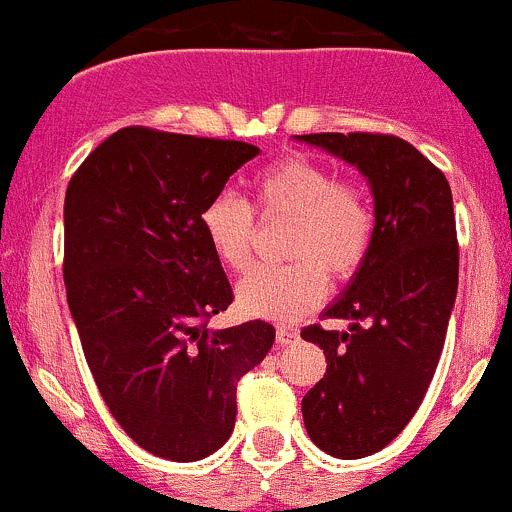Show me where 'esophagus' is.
I'll use <instances>...</instances> for the list:
<instances>
[{"instance_id": "esophagus-1", "label": "esophagus", "mask_w": 512, "mask_h": 512, "mask_svg": "<svg viewBox=\"0 0 512 512\" xmlns=\"http://www.w3.org/2000/svg\"><path fill=\"white\" fill-rule=\"evenodd\" d=\"M275 337H277V344H282V347H285V344H292L294 339L299 337V332L292 327H277Z\"/></svg>"}]
</instances>
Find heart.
<instances>
[{
	"instance_id": "b5f03b06",
	"label": "heart",
	"mask_w": 512,
	"mask_h": 512,
	"mask_svg": "<svg viewBox=\"0 0 512 512\" xmlns=\"http://www.w3.org/2000/svg\"><path fill=\"white\" fill-rule=\"evenodd\" d=\"M252 193L262 218H289L285 257L292 262L252 270L237 285V304L250 317L289 322L322 299L327 277L344 282L359 272L374 240V208L359 183L337 180L307 156H287L260 170ZM198 220L215 260L230 272L247 270L255 235L250 205L220 190Z\"/></svg>"
}]
</instances>
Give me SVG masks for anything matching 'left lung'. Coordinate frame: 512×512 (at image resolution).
Segmentation results:
<instances>
[{"label":"left lung","instance_id":"1","mask_svg":"<svg viewBox=\"0 0 512 512\" xmlns=\"http://www.w3.org/2000/svg\"><path fill=\"white\" fill-rule=\"evenodd\" d=\"M297 141L356 165L374 195V240L347 289L324 309L349 332L319 324L327 374L302 399L309 438L334 458H364L414 418L436 374L458 292V240L446 175L404 138L309 133Z\"/></svg>","mask_w":512,"mask_h":512}]
</instances>
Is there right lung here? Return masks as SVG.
Instances as JSON below:
<instances>
[{
	"label": "right lung",
	"mask_w": 512,
	"mask_h": 512,
	"mask_svg": "<svg viewBox=\"0 0 512 512\" xmlns=\"http://www.w3.org/2000/svg\"><path fill=\"white\" fill-rule=\"evenodd\" d=\"M260 148L128 126L91 153L64 200V282L108 411L141 448L188 463L218 451L237 381L275 342L262 319L210 329L232 287L200 210Z\"/></svg>",
	"instance_id": "1"
}]
</instances>
